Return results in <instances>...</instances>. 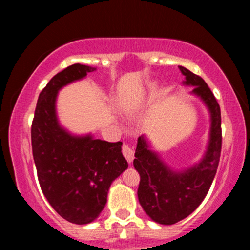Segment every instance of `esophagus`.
Masks as SVG:
<instances>
[{
  "mask_svg": "<svg viewBox=\"0 0 250 250\" xmlns=\"http://www.w3.org/2000/svg\"><path fill=\"white\" fill-rule=\"evenodd\" d=\"M122 153H123V156L125 157V160H127L128 163H131L134 160V150L133 148L129 147L128 145H123L122 146Z\"/></svg>",
  "mask_w": 250,
  "mask_h": 250,
  "instance_id": "obj_1",
  "label": "esophagus"
}]
</instances>
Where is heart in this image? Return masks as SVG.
Masks as SVG:
<instances>
[{"instance_id": "obj_1", "label": "heart", "mask_w": 250, "mask_h": 250, "mask_svg": "<svg viewBox=\"0 0 250 250\" xmlns=\"http://www.w3.org/2000/svg\"><path fill=\"white\" fill-rule=\"evenodd\" d=\"M155 87H156L155 82H150L146 85L145 90L140 95L123 100L121 103L122 113L127 114V115H134V114H136L142 108V105L145 104L146 101H147L148 97L153 94Z\"/></svg>"}]
</instances>
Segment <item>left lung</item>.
<instances>
[{
	"instance_id": "8db88e82",
	"label": "left lung",
	"mask_w": 250,
	"mask_h": 250,
	"mask_svg": "<svg viewBox=\"0 0 250 250\" xmlns=\"http://www.w3.org/2000/svg\"><path fill=\"white\" fill-rule=\"evenodd\" d=\"M180 70L186 77L183 84L194 87L190 94L205 103L210 116L209 140L202 159L190 167L175 170L153 150L148 137L141 135L134 160L140 174V205L154 222L165 226L186 219L199 207L213 183L222 145L221 110L214 94L200 76L181 65Z\"/></svg>"
}]
</instances>
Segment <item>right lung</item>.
Returning <instances> with one entry per match:
<instances>
[{
  "label": "right lung",
  "instance_id": "1",
  "mask_svg": "<svg viewBox=\"0 0 250 250\" xmlns=\"http://www.w3.org/2000/svg\"><path fill=\"white\" fill-rule=\"evenodd\" d=\"M94 70L75 63L56 74L40 94L31 125V147L42 193L60 216L75 225H88L99 217L110 185L128 168L122 142L71 134L57 117L59 91Z\"/></svg>",
  "mask_w": 250,
  "mask_h": 250
}]
</instances>
